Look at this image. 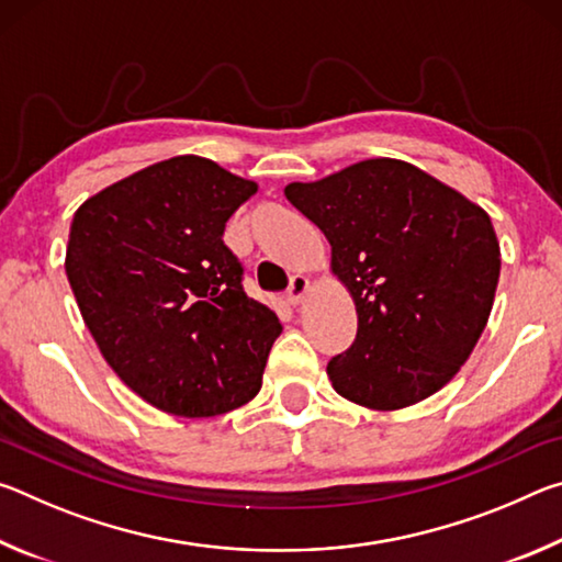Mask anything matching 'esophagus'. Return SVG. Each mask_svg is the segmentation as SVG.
<instances>
[{
  "label": "esophagus",
  "instance_id": "esophagus-1",
  "mask_svg": "<svg viewBox=\"0 0 562 562\" xmlns=\"http://www.w3.org/2000/svg\"><path fill=\"white\" fill-rule=\"evenodd\" d=\"M307 290H310V280L304 278V274H294L288 288V300L292 304H300L304 300V294H307Z\"/></svg>",
  "mask_w": 562,
  "mask_h": 562
}]
</instances>
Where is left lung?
Instances as JSON below:
<instances>
[{"label":"left lung","instance_id":"8db88e82","mask_svg":"<svg viewBox=\"0 0 562 562\" xmlns=\"http://www.w3.org/2000/svg\"><path fill=\"white\" fill-rule=\"evenodd\" d=\"M288 201L331 245L357 304V339L327 364L335 392L376 412L439 392L471 357L496 297L501 247L488 213L396 158H369Z\"/></svg>","mask_w":562,"mask_h":562}]
</instances>
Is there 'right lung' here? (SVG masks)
Listing matches in <instances>:
<instances>
[{
  "instance_id": "obj_1",
  "label": "right lung",
  "mask_w": 562,
  "mask_h": 562,
  "mask_svg": "<svg viewBox=\"0 0 562 562\" xmlns=\"http://www.w3.org/2000/svg\"><path fill=\"white\" fill-rule=\"evenodd\" d=\"M258 186L201 156L148 166L74 213L66 278L103 359L160 412L203 418L260 392L278 315L243 290L225 223Z\"/></svg>"
}]
</instances>
